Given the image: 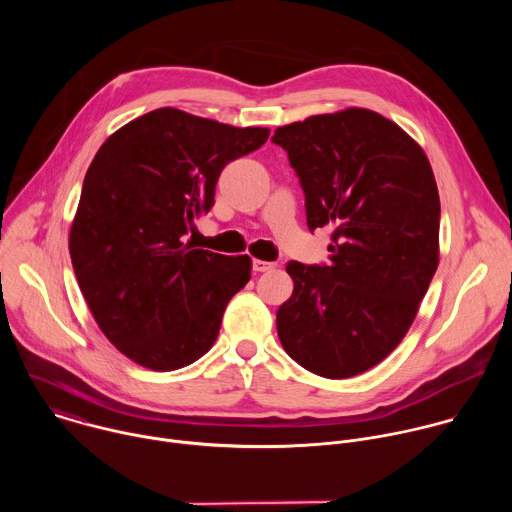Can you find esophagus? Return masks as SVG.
<instances>
[{
	"label": "esophagus",
	"mask_w": 512,
	"mask_h": 512,
	"mask_svg": "<svg viewBox=\"0 0 512 512\" xmlns=\"http://www.w3.org/2000/svg\"><path fill=\"white\" fill-rule=\"evenodd\" d=\"M271 269H275V263H271V261H261V259L253 261V271H257V273L271 271Z\"/></svg>",
	"instance_id": "1"
}]
</instances>
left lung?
<instances>
[{"instance_id": "left-lung-1", "label": "left lung", "mask_w": 512, "mask_h": 512, "mask_svg": "<svg viewBox=\"0 0 512 512\" xmlns=\"http://www.w3.org/2000/svg\"><path fill=\"white\" fill-rule=\"evenodd\" d=\"M273 143L300 178L308 229H332L328 265L285 267L281 346L314 375H360L403 340L440 261L429 160L397 123L358 107L277 127Z\"/></svg>"}]
</instances>
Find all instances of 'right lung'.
<instances>
[{"instance_id": "1", "label": "right lung", "mask_w": 512, "mask_h": 512, "mask_svg": "<svg viewBox=\"0 0 512 512\" xmlns=\"http://www.w3.org/2000/svg\"><path fill=\"white\" fill-rule=\"evenodd\" d=\"M267 137L162 107L117 129L91 162L70 259L101 332L141 367L166 373L206 354L251 279L249 255L194 249L186 235L223 168Z\"/></svg>"}]
</instances>
